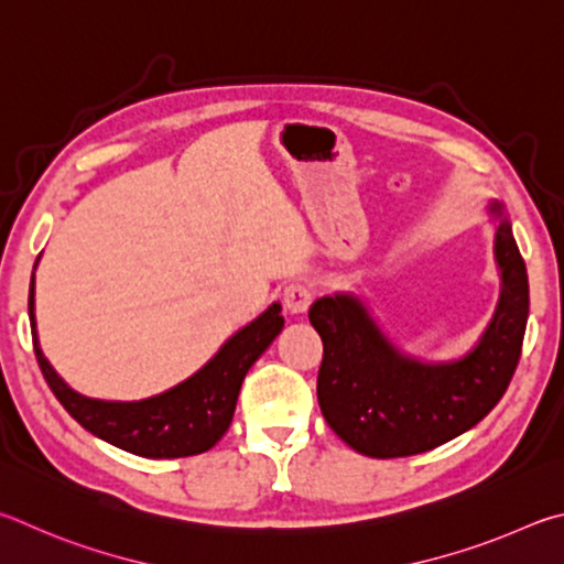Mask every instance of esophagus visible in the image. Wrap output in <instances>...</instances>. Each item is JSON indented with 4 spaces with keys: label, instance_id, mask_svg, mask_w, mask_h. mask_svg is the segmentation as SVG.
I'll return each instance as SVG.
<instances>
[{
    "label": "esophagus",
    "instance_id": "esophagus-1",
    "mask_svg": "<svg viewBox=\"0 0 564 564\" xmlns=\"http://www.w3.org/2000/svg\"><path fill=\"white\" fill-rule=\"evenodd\" d=\"M314 300V292L307 282H292L288 290H284V307L292 314H304L310 310Z\"/></svg>",
    "mask_w": 564,
    "mask_h": 564
}]
</instances>
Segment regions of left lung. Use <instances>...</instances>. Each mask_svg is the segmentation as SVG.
I'll use <instances>...</instances> for the list:
<instances>
[{
	"instance_id": "left-lung-1",
	"label": "left lung",
	"mask_w": 564,
	"mask_h": 564,
	"mask_svg": "<svg viewBox=\"0 0 564 564\" xmlns=\"http://www.w3.org/2000/svg\"><path fill=\"white\" fill-rule=\"evenodd\" d=\"M492 213L502 217L500 205ZM496 257L502 294L476 349L453 364L401 357L351 297H322L310 322L324 354L317 399L329 429L361 456L403 458L443 446L476 426L508 391L525 339L530 290L525 260L500 220Z\"/></svg>"
}]
</instances>
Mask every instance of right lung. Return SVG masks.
<instances>
[{
    "mask_svg": "<svg viewBox=\"0 0 564 564\" xmlns=\"http://www.w3.org/2000/svg\"><path fill=\"white\" fill-rule=\"evenodd\" d=\"M280 310V304H272L250 327L237 332L195 377L183 381L181 387L145 401L118 403L86 399L58 379V373L39 349L34 280L29 284V322H32L34 354L48 389L86 431L116 448L143 458L197 456V453L210 451L225 436L232 423L245 373L284 327Z\"/></svg>",
    "mask_w": 564,
    "mask_h": 564,
    "instance_id": "obj_1",
    "label": "right lung"
}]
</instances>
